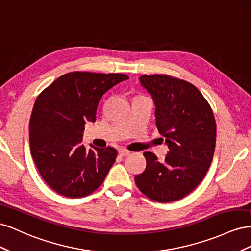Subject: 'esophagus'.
<instances>
[{
    "label": "esophagus",
    "instance_id": "obj_1",
    "mask_svg": "<svg viewBox=\"0 0 251 251\" xmlns=\"http://www.w3.org/2000/svg\"><path fill=\"white\" fill-rule=\"evenodd\" d=\"M118 154H119L120 156H127V155L131 154V151H127V150H125V149H120V150L118 151Z\"/></svg>",
    "mask_w": 251,
    "mask_h": 251
}]
</instances>
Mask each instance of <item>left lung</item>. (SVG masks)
I'll return each instance as SVG.
<instances>
[{
	"mask_svg": "<svg viewBox=\"0 0 251 251\" xmlns=\"http://www.w3.org/2000/svg\"><path fill=\"white\" fill-rule=\"evenodd\" d=\"M141 85L155 101L156 126L169 147L163 162L143 153L146 170L135 183L151 200L177 201L200 184L215 153L217 126L209 103L191 82L166 74H144Z\"/></svg>",
	"mask_w": 251,
	"mask_h": 251,
	"instance_id": "8db88e82",
	"label": "left lung"
}]
</instances>
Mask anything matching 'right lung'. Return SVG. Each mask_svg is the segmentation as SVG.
Here are the masks:
<instances>
[{"label":"right lung","instance_id":"1","mask_svg":"<svg viewBox=\"0 0 251 251\" xmlns=\"http://www.w3.org/2000/svg\"><path fill=\"white\" fill-rule=\"evenodd\" d=\"M126 74L74 71L43 90L29 124L30 151L42 178L57 194L81 198L101 185L117 157L108 147L87 150L80 143L87 121L96 120L103 94Z\"/></svg>","mask_w":251,"mask_h":251}]
</instances>
